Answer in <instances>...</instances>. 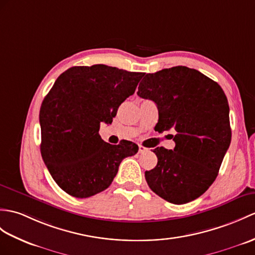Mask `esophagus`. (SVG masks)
<instances>
[{
	"instance_id": "1",
	"label": "esophagus",
	"mask_w": 255,
	"mask_h": 255,
	"mask_svg": "<svg viewBox=\"0 0 255 255\" xmlns=\"http://www.w3.org/2000/svg\"><path fill=\"white\" fill-rule=\"evenodd\" d=\"M147 149L146 147H144L143 145H139V153H143V152H146Z\"/></svg>"
}]
</instances>
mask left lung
Segmentation results:
<instances>
[{"label": "left lung", "instance_id": "8db88e82", "mask_svg": "<svg viewBox=\"0 0 255 255\" xmlns=\"http://www.w3.org/2000/svg\"><path fill=\"white\" fill-rule=\"evenodd\" d=\"M137 94L156 104V131L176 132L174 150H153L157 165L145 171L147 185L174 204L199 198L216 179L232 140L223 89L199 70L175 66L146 74Z\"/></svg>", "mask_w": 255, "mask_h": 255}]
</instances>
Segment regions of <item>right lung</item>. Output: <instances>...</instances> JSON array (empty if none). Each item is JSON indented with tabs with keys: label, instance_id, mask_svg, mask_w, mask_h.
<instances>
[{
	"label": "right lung",
	"instance_id": "1",
	"mask_svg": "<svg viewBox=\"0 0 255 255\" xmlns=\"http://www.w3.org/2000/svg\"><path fill=\"white\" fill-rule=\"evenodd\" d=\"M143 76L103 64L75 66L46 94L39 115L41 155L66 193L84 199L105 190L123 159L138 152L131 141H103L99 130L101 123L112 124Z\"/></svg>",
	"mask_w": 255,
	"mask_h": 255
}]
</instances>
